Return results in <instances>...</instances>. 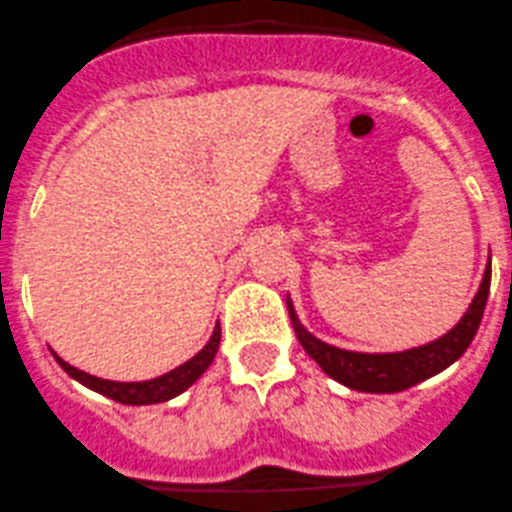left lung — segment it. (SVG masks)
Listing matches in <instances>:
<instances>
[{"instance_id":"obj_1","label":"left lung","mask_w":512,"mask_h":512,"mask_svg":"<svg viewBox=\"0 0 512 512\" xmlns=\"http://www.w3.org/2000/svg\"><path fill=\"white\" fill-rule=\"evenodd\" d=\"M488 294L490 266L485 269L483 284H480L478 294L472 299L470 309L465 311V316L452 326L445 337H440L437 342L425 344V347L407 349V352L394 354L347 352V349H337L332 347V344H324L321 339L311 337L304 326H301V321L296 319V311L289 299H286V304H289L291 324H294V332L296 337H299L301 347L306 349V354H309L329 377L347 384V387L359 389V392L389 394L415 387L417 382L442 372V369L450 367L455 359H460L462 354H465L472 337L478 334L480 319H483L485 304H488Z\"/></svg>"}]
</instances>
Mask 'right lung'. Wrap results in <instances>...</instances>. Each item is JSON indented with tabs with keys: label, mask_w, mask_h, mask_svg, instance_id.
I'll use <instances>...</instances> for the list:
<instances>
[{
	"label": "right lung",
	"mask_w": 512,
	"mask_h": 512,
	"mask_svg": "<svg viewBox=\"0 0 512 512\" xmlns=\"http://www.w3.org/2000/svg\"><path fill=\"white\" fill-rule=\"evenodd\" d=\"M218 342H221V326L213 329V337L208 339V344L196 354V357L188 359V362L180 364V367H175L173 372L163 374V377L148 379V382H110V379L92 377V374L72 367V364H67L65 359H60L57 354L55 359L72 379H77V382L85 384V387L95 389V392L105 394V397L115 399L120 405H158V402H168L175 394H180L183 389L191 387V384L211 367L213 357H216L218 352Z\"/></svg>",
	"instance_id": "add662e5"
}]
</instances>
